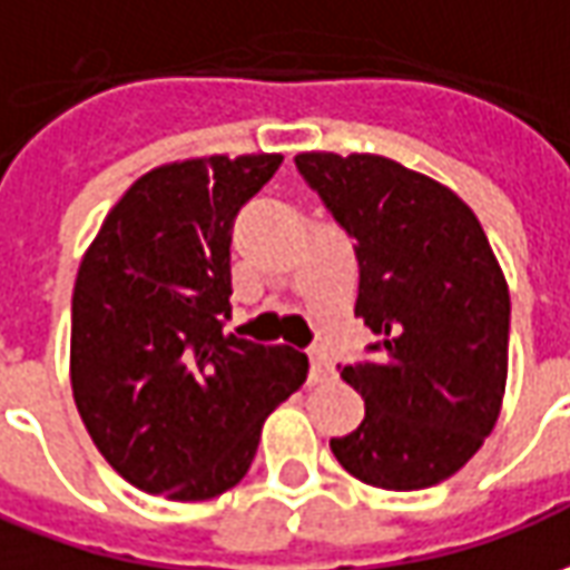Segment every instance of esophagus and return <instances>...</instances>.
<instances>
[{"label": "esophagus", "mask_w": 570, "mask_h": 570, "mask_svg": "<svg viewBox=\"0 0 570 570\" xmlns=\"http://www.w3.org/2000/svg\"><path fill=\"white\" fill-rule=\"evenodd\" d=\"M333 376V364L324 352H312V370H308V382L312 385H321Z\"/></svg>", "instance_id": "obj_1"}]
</instances>
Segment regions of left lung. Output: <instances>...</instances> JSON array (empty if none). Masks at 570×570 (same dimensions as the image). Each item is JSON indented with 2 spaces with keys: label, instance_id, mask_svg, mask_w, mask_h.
<instances>
[{
  "label": "left lung",
  "instance_id": "left-lung-1",
  "mask_svg": "<svg viewBox=\"0 0 570 570\" xmlns=\"http://www.w3.org/2000/svg\"><path fill=\"white\" fill-rule=\"evenodd\" d=\"M298 173L357 240L354 314L376 364L342 367L364 420L330 448L382 491L460 472L491 435L509 373V286L479 216L448 185L380 154H296Z\"/></svg>",
  "mask_w": 570,
  "mask_h": 570
}]
</instances>
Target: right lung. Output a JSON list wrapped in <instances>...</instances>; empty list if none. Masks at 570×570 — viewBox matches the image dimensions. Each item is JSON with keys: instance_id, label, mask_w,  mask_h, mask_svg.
<instances>
[{"instance_id": "right-lung-1", "label": "right lung", "mask_w": 570, "mask_h": 570, "mask_svg": "<svg viewBox=\"0 0 570 570\" xmlns=\"http://www.w3.org/2000/svg\"><path fill=\"white\" fill-rule=\"evenodd\" d=\"M281 154L163 163L126 190L79 262L70 385L95 448L132 488L213 500L249 472L262 425L308 357L222 333L230 228Z\"/></svg>"}]
</instances>
